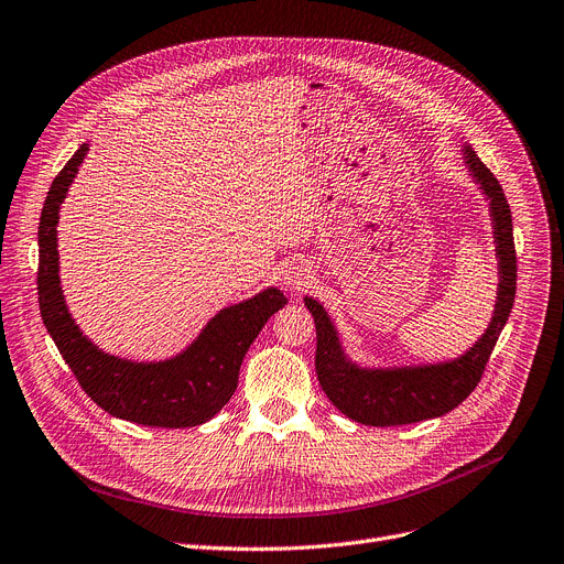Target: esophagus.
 <instances>
[{"mask_svg": "<svg viewBox=\"0 0 564 564\" xmlns=\"http://www.w3.org/2000/svg\"><path fill=\"white\" fill-rule=\"evenodd\" d=\"M310 278H312V268L305 261H296V263H289V268H284L282 284L291 293H301L307 286Z\"/></svg>", "mask_w": 564, "mask_h": 564, "instance_id": "34e87169", "label": "esophagus"}]
</instances>
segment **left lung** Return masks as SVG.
Returning a JSON list of instances; mask_svg holds the SVG:
<instances>
[{
	"label": "left lung",
	"instance_id": "left-lung-1",
	"mask_svg": "<svg viewBox=\"0 0 564 564\" xmlns=\"http://www.w3.org/2000/svg\"><path fill=\"white\" fill-rule=\"evenodd\" d=\"M468 174L489 199L498 259V291L494 316L481 337L462 356L441 362L367 367L348 358L328 310L305 296L316 324V377L321 388L346 417L369 426H394L432 420L457 409L475 390L494 346L507 324L517 293V252L512 210L498 178L481 163L470 144H464Z\"/></svg>",
	"mask_w": 564,
	"mask_h": 564
}]
</instances>
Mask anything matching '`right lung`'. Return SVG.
I'll use <instances>...</instances> for the list:
<instances>
[{"instance_id": "right-lung-1", "label": "right lung", "mask_w": 564, "mask_h": 564, "mask_svg": "<svg viewBox=\"0 0 564 564\" xmlns=\"http://www.w3.org/2000/svg\"><path fill=\"white\" fill-rule=\"evenodd\" d=\"M83 144L52 181L39 223V305L43 324L62 358L96 404L119 420L183 429L208 422L238 386V371L265 321L286 305L278 286L229 305L213 316L181 354L165 360H128L105 354L68 312L62 280L57 225L59 208L85 163Z\"/></svg>"}]
</instances>
